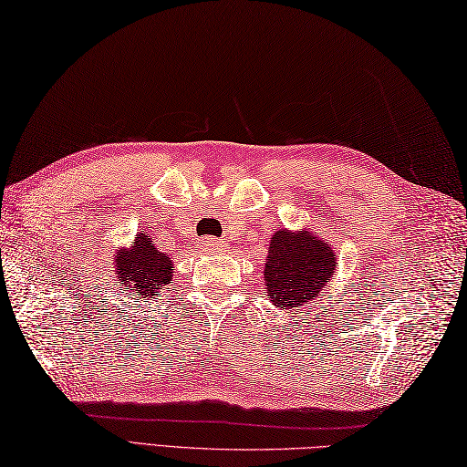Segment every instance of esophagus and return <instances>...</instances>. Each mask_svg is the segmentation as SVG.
Segmentation results:
<instances>
[{
    "mask_svg": "<svg viewBox=\"0 0 467 467\" xmlns=\"http://www.w3.org/2000/svg\"><path fill=\"white\" fill-rule=\"evenodd\" d=\"M201 246H202L206 253H218V251L223 249V244L218 243V241H214V239H202Z\"/></svg>",
    "mask_w": 467,
    "mask_h": 467,
    "instance_id": "34e87169",
    "label": "esophagus"
}]
</instances>
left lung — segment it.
<instances>
[{
  "mask_svg": "<svg viewBox=\"0 0 467 467\" xmlns=\"http://www.w3.org/2000/svg\"><path fill=\"white\" fill-rule=\"evenodd\" d=\"M337 271L333 244L313 228L275 231L265 261L266 299L281 309H299L329 286Z\"/></svg>",
  "mask_w": 467,
  "mask_h": 467,
  "instance_id": "obj_1",
  "label": "left lung"
}]
</instances>
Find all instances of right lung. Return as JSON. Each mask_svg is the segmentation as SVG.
<instances>
[{"mask_svg": "<svg viewBox=\"0 0 467 467\" xmlns=\"http://www.w3.org/2000/svg\"><path fill=\"white\" fill-rule=\"evenodd\" d=\"M114 281L136 301H152L161 296L174 276V263L166 253L158 251L144 231L136 233L130 246L114 253Z\"/></svg>", "mask_w": 467, "mask_h": 467, "instance_id": "right-lung-1", "label": "right lung"}]
</instances>
